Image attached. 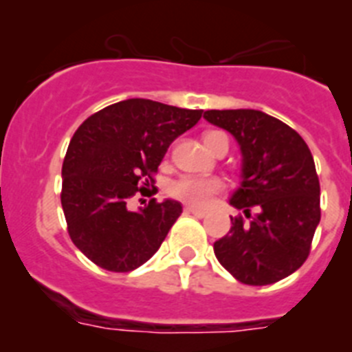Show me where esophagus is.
<instances>
[{"label":"esophagus","mask_w":352,"mask_h":352,"mask_svg":"<svg viewBox=\"0 0 352 352\" xmlns=\"http://www.w3.org/2000/svg\"><path fill=\"white\" fill-rule=\"evenodd\" d=\"M186 212L193 214V216H197V218H206L207 216V210L197 209V207H186Z\"/></svg>","instance_id":"34e87169"}]
</instances>
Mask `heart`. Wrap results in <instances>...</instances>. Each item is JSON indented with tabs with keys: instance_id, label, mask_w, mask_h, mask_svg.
I'll return each instance as SVG.
<instances>
[{
	"instance_id": "obj_1",
	"label": "heart",
	"mask_w": 352,
	"mask_h": 352,
	"mask_svg": "<svg viewBox=\"0 0 352 352\" xmlns=\"http://www.w3.org/2000/svg\"><path fill=\"white\" fill-rule=\"evenodd\" d=\"M219 136H225L223 133L218 131H210L204 136V143L210 145L216 138ZM223 188V182L216 177H193L186 175L180 177L179 180H175L172 184V195L179 200L186 201V204H191V206H207L210 201V198L216 193H219Z\"/></svg>"
}]
</instances>
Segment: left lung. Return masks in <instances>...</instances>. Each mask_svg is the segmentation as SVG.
<instances>
[{"instance_id": "1", "label": "left lung", "mask_w": 352, "mask_h": 352, "mask_svg": "<svg viewBox=\"0 0 352 352\" xmlns=\"http://www.w3.org/2000/svg\"><path fill=\"white\" fill-rule=\"evenodd\" d=\"M209 124L228 131L243 155L230 206L243 210L214 243V255L246 285H271L298 271L320 221V186L305 140L256 109H209Z\"/></svg>"}]
</instances>
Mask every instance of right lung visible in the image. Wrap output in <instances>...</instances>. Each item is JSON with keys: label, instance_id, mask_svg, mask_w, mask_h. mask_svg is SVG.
<instances>
[{"label": "right lung", "instance_id": "add662e5", "mask_svg": "<svg viewBox=\"0 0 352 352\" xmlns=\"http://www.w3.org/2000/svg\"><path fill=\"white\" fill-rule=\"evenodd\" d=\"M200 118L201 109L127 99L79 125L63 159L62 207L70 239L94 264L129 273L157 252L182 206L170 198L138 210L127 204L154 186L168 146Z\"/></svg>", "mask_w": 352, "mask_h": 352}]
</instances>
